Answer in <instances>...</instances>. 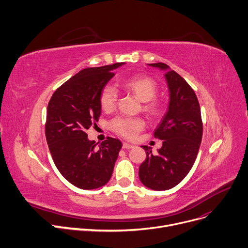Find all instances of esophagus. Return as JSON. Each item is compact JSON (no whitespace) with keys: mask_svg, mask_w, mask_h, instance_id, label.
Here are the masks:
<instances>
[{"mask_svg":"<svg viewBox=\"0 0 248 248\" xmlns=\"http://www.w3.org/2000/svg\"><path fill=\"white\" fill-rule=\"evenodd\" d=\"M133 147H134L133 144H129L127 142L123 143V148H124V150H129V148H133Z\"/></svg>","mask_w":248,"mask_h":248,"instance_id":"esophagus-1","label":"esophagus"}]
</instances>
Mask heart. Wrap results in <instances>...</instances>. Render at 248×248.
I'll use <instances>...</instances> for the list:
<instances>
[{
    "label": "heart",
    "instance_id": "obj_1",
    "mask_svg": "<svg viewBox=\"0 0 248 248\" xmlns=\"http://www.w3.org/2000/svg\"><path fill=\"white\" fill-rule=\"evenodd\" d=\"M124 88L135 93L140 101L143 102L142 110L148 117L156 119L163 112V104L155 97L157 93V82L145 76H135L124 80ZM119 92L111 85H106L100 93V106L102 109L108 111L117 106ZM144 122L140 118L136 117H119L113 118L109 122L110 129L117 135L126 139L133 140L144 128Z\"/></svg>",
    "mask_w": 248,
    "mask_h": 248
}]
</instances>
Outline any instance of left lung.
Wrapping results in <instances>:
<instances>
[{
    "instance_id": "left-lung-1",
    "label": "left lung",
    "mask_w": 248,
    "mask_h": 248,
    "mask_svg": "<svg viewBox=\"0 0 248 248\" xmlns=\"http://www.w3.org/2000/svg\"><path fill=\"white\" fill-rule=\"evenodd\" d=\"M162 70L163 62L150 63ZM170 101L167 113L155 128L154 136L163 140L157 155L152 147L141 146L146 152L139 176L143 186L154 190H167L177 186L191 170L199 154L203 124L197 96L186 80L176 72L166 74Z\"/></svg>"
}]
</instances>
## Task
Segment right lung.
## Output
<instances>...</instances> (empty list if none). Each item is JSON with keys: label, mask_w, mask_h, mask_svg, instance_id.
<instances>
[{"label": "right lung", "mask_w": 248, "mask_h": 248, "mask_svg": "<svg viewBox=\"0 0 248 248\" xmlns=\"http://www.w3.org/2000/svg\"><path fill=\"white\" fill-rule=\"evenodd\" d=\"M124 62L87 68L59 87L46 108L45 125L49 153L61 174L75 186L94 189L109 180L122 148L108 137L96 145L87 130L101 115L100 93Z\"/></svg>", "instance_id": "1"}]
</instances>
